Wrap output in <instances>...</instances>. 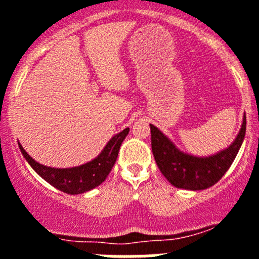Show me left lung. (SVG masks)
I'll list each match as a JSON object with an SVG mask.
<instances>
[{
    "instance_id": "obj_1",
    "label": "left lung",
    "mask_w": 259,
    "mask_h": 259,
    "mask_svg": "<svg viewBox=\"0 0 259 259\" xmlns=\"http://www.w3.org/2000/svg\"><path fill=\"white\" fill-rule=\"evenodd\" d=\"M151 127V147L155 161L164 177L173 186L188 190H203L215 185L235 160L246 132V117L231 146L211 156H194L180 151L172 141L154 125Z\"/></svg>"
}]
</instances>
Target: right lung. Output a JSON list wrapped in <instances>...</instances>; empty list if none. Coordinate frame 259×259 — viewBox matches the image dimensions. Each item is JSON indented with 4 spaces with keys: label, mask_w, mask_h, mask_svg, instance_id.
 Returning <instances> with one entry per match:
<instances>
[{
    "label": "right lung",
    "mask_w": 259,
    "mask_h": 259,
    "mask_svg": "<svg viewBox=\"0 0 259 259\" xmlns=\"http://www.w3.org/2000/svg\"><path fill=\"white\" fill-rule=\"evenodd\" d=\"M127 134H129V127L112 137L111 141L103 148V151L94 160L73 168H52L42 165L27 154L21 143L18 145L24 159L47 183L67 194H82L104 183L116 163L121 143L123 142Z\"/></svg>",
    "instance_id": "right-lung-1"
}]
</instances>
